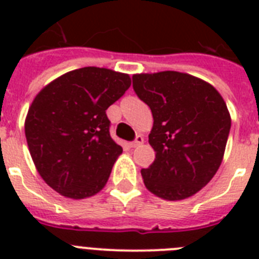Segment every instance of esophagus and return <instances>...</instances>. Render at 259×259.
Returning a JSON list of instances; mask_svg holds the SVG:
<instances>
[{
	"mask_svg": "<svg viewBox=\"0 0 259 259\" xmlns=\"http://www.w3.org/2000/svg\"><path fill=\"white\" fill-rule=\"evenodd\" d=\"M144 144V137H142L141 134H138L137 137H136V140H134L133 142H130V146L132 148H137V146L142 145Z\"/></svg>",
	"mask_w": 259,
	"mask_h": 259,
	"instance_id": "esophagus-1",
	"label": "esophagus"
}]
</instances>
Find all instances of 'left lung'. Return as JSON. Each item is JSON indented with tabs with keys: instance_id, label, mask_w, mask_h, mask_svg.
Here are the masks:
<instances>
[{
	"instance_id": "left-lung-1",
	"label": "left lung",
	"mask_w": 259,
	"mask_h": 259,
	"mask_svg": "<svg viewBox=\"0 0 259 259\" xmlns=\"http://www.w3.org/2000/svg\"><path fill=\"white\" fill-rule=\"evenodd\" d=\"M137 97L152 110L153 164L141 169L145 187L166 200L199 192L221 166L231 118L223 98L192 75L162 71L133 75Z\"/></svg>"
}]
</instances>
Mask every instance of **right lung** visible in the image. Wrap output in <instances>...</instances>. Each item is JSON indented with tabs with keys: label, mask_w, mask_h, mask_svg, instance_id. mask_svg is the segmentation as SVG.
Segmentation results:
<instances>
[{
	"label": "right lung",
	"mask_w": 259,
	"mask_h": 259,
	"mask_svg": "<svg viewBox=\"0 0 259 259\" xmlns=\"http://www.w3.org/2000/svg\"><path fill=\"white\" fill-rule=\"evenodd\" d=\"M121 72L84 67L36 95L25 119L30 156L42 180L71 199L98 193L122 148L110 136L106 110L130 87Z\"/></svg>",
	"instance_id": "add662e5"
}]
</instances>
